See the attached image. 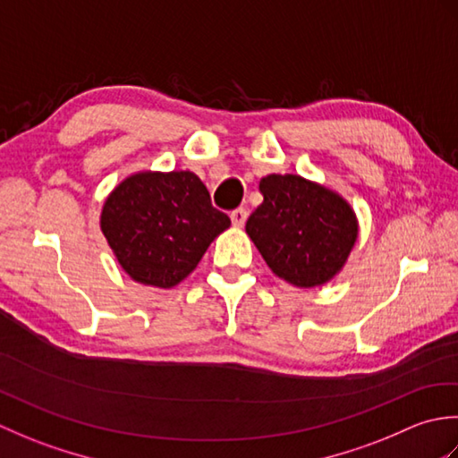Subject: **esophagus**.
Returning <instances> with one entry per match:
<instances>
[{
    "mask_svg": "<svg viewBox=\"0 0 458 458\" xmlns=\"http://www.w3.org/2000/svg\"><path fill=\"white\" fill-rule=\"evenodd\" d=\"M230 218H232V224H234V226L242 228V226H244V224H246L248 210H246V208H236V210H232V212H230Z\"/></svg>",
    "mask_w": 458,
    "mask_h": 458,
    "instance_id": "34e87169",
    "label": "esophagus"
}]
</instances>
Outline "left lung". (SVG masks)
Returning <instances> with one entry per match:
<instances>
[{"label":"left lung","mask_w":458,"mask_h":458,"mask_svg":"<svg viewBox=\"0 0 458 458\" xmlns=\"http://www.w3.org/2000/svg\"><path fill=\"white\" fill-rule=\"evenodd\" d=\"M264 202L246 222L269 269L295 287H318L344 267L358 238L352 207L301 174H267Z\"/></svg>","instance_id":"obj_1"}]
</instances>
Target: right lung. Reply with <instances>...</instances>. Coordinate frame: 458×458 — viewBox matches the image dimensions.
I'll return each mask as SVG.
<instances>
[{"mask_svg": "<svg viewBox=\"0 0 458 458\" xmlns=\"http://www.w3.org/2000/svg\"><path fill=\"white\" fill-rule=\"evenodd\" d=\"M230 226L191 171L130 174L106 199L100 228L133 281L171 289L199 266L210 242Z\"/></svg>", "mask_w": 458, "mask_h": 458, "instance_id": "1", "label": "right lung"}]
</instances>
